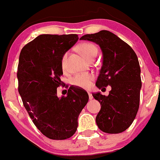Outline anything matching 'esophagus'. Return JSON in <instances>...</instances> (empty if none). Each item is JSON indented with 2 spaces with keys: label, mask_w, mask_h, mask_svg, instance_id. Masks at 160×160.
Masks as SVG:
<instances>
[{
  "label": "esophagus",
  "mask_w": 160,
  "mask_h": 160,
  "mask_svg": "<svg viewBox=\"0 0 160 160\" xmlns=\"http://www.w3.org/2000/svg\"><path fill=\"white\" fill-rule=\"evenodd\" d=\"M88 98H89V99H92L93 96H92V93L88 92Z\"/></svg>",
  "instance_id": "34e87169"
}]
</instances>
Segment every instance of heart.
I'll return each mask as SVG.
<instances>
[{
  "instance_id": "obj_1",
  "label": "heart",
  "mask_w": 160,
  "mask_h": 160,
  "mask_svg": "<svg viewBox=\"0 0 160 160\" xmlns=\"http://www.w3.org/2000/svg\"><path fill=\"white\" fill-rule=\"evenodd\" d=\"M78 50L80 52L81 54L88 60L90 58H92V57L96 56L98 53L97 47L94 44L91 43V42H82L78 47ZM68 54V53L66 52L63 55L62 58H61V68L64 70L66 68V61H67ZM92 80V75L89 73H84L79 74V75H77L75 77H73L72 80H71V83H72V85L75 87L88 89L91 86V83Z\"/></svg>"
}]
</instances>
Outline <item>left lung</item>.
I'll return each mask as SVG.
<instances>
[{
    "mask_svg": "<svg viewBox=\"0 0 160 160\" xmlns=\"http://www.w3.org/2000/svg\"><path fill=\"white\" fill-rule=\"evenodd\" d=\"M80 39L100 47L102 65L96 85L99 88L111 86L107 96L92 94L101 105L96 124L106 133H121L130 127L138 110L142 80L137 55L128 44L107 30L84 35Z\"/></svg>",
    "mask_w": 160,
    "mask_h": 160,
    "instance_id": "left-lung-1",
    "label": "left lung"
}]
</instances>
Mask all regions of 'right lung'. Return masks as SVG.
<instances>
[{"instance_id":"obj_1","label":"right lung","mask_w":160,"mask_h":160,"mask_svg":"<svg viewBox=\"0 0 160 160\" xmlns=\"http://www.w3.org/2000/svg\"><path fill=\"white\" fill-rule=\"evenodd\" d=\"M76 34H42L21 50L17 77L23 105L36 127L53 140L69 138L88 101L85 90L70 86L67 96H57L62 85L61 58L78 41Z\"/></svg>"}]
</instances>
